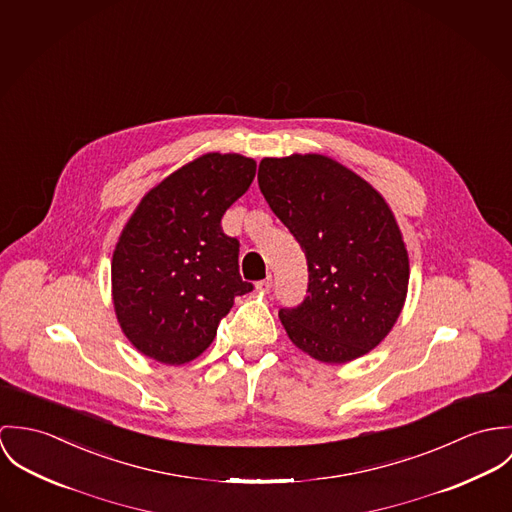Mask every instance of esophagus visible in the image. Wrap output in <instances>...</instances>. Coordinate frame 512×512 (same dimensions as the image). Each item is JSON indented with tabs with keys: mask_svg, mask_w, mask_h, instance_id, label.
<instances>
[{
	"mask_svg": "<svg viewBox=\"0 0 512 512\" xmlns=\"http://www.w3.org/2000/svg\"><path fill=\"white\" fill-rule=\"evenodd\" d=\"M271 286H273V279H271V277H267V279H263V281H259V283L255 284V288H257L259 292H269Z\"/></svg>",
	"mask_w": 512,
	"mask_h": 512,
	"instance_id": "34e87169",
	"label": "esophagus"
}]
</instances>
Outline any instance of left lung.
I'll list each match as a JSON object with an SVG mask.
<instances>
[{
  "instance_id": "1",
  "label": "left lung",
  "mask_w": 512,
  "mask_h": 512,
  "mask_svg": "<svg viewBox=\"0 0 512 512\" xmlns=\"http://www.w3.org/2000/svg\"><path fill=\"white\" fill-rule=\"evenodd\" d=\"M259 188L300 243L308 294L279 318L290 341L322 363H347L393 330L408 290V253L385 198L324 155L263 159Z\"/></svg>"
}]
</instances>
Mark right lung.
I'll return each mask as SVG.
<instances>
[{
  "label": "right lung",
  "mask_w": 512,
  "mask_h": 512,
  "mask_svg": "<svg viewBox=\"0 0 512 512\" xmlns=\"http://www.w3.org/2000/svg\"><path fill=\"white\" fill-rule=\"evenodd\" d=\"M255 171L249 157L206 153L151 188L125 224L112 296L125 338L143 355L165 365L196 359L233 298L253 290L239 277V241L222 218Z\"/></svg>",
  "instance_id": "right-lung-1"
}]
</instances>
